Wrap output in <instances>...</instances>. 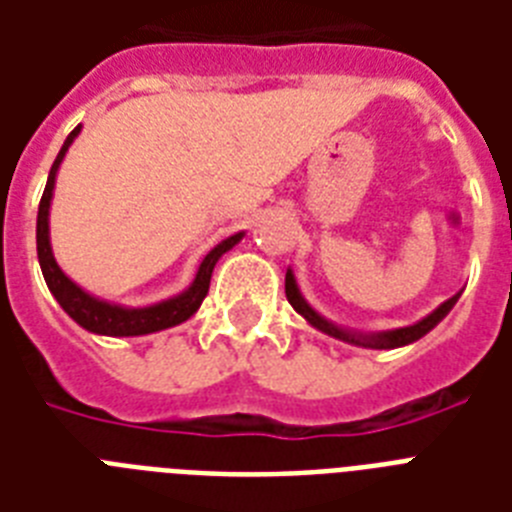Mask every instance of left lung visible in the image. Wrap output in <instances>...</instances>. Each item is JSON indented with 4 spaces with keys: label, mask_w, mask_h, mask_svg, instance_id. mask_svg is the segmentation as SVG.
Wrapping results in <instances>:
<instances>
[{
    "label": "left lung",
    "mask_w": 512,
    "mask_h": 512,
    "mask_svg": "<svg viewBox=\"0 0 512 512\" xmlns=\"http://www.w3.org/2000/svg\"><path fill=\"white\" fill-rule=\"evenodd\" d=\"M284 289H287L289 305H292V308H295V311L300 313V316H305V319L311 321V324L316 329H321V332H327V335L337 337V340H345V342H353V345H364V348H377V350L401 348V345H409V342L425 337L430 332V329L436 327L438 321L444 319L446 313L452 311L454 303H457V297H460V295L449 297V300L438 305L436 311L430 313V316H425V319L417 321V324H412V327L390 329V332H380V335H350V332H345V329L335 327V324H329L327 319H321L319 313L313 311L311 305L305 303L303 295H300V289H297L295 276H292V271H287V279H284Z\"/></svg>",
    "instance_id": "left-lung-1"
}]
</instances>
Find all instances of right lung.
Listing matches in <instances>:
<instances>
[{"label":"right lung","mask_w":512,"mask_h":512,"mask_svg":"<svg viewBox=\"0 0 512 512\" xmlns=\"http://www.w3.org/2000/svg\"><path fill=\"white\" fill-rule=\"evenodd\" d=\"M82 127H76L71 135L66 138L63 148H60L58 159L52 164L50 177H47V185H44L42 201H39V217H36V255H39V265H42L44 281L47 287L55 295V300L60 303V308L71 316V319L84 327L87 332H95V335H108V337H138V335H151V332H159V329H170L175 324H183L185 319H191L193 313L199 311L201 300L207 297L209 292V279H212V268L220 257L239 244L244 233H233L225 241H220L212 252H209L199 265V273L183 295L170 297L164 303L148 305V308H122V305L103 303L98 297L87 295L84 289H79L74 281L68 279L66 273L60 271L55 257H52L50 249V201H52V188H55V172H58L63 156H66L68 146L74 143V138L79 135Z\"/></svg>","instance_id":"obj_1"}]
</instances>
